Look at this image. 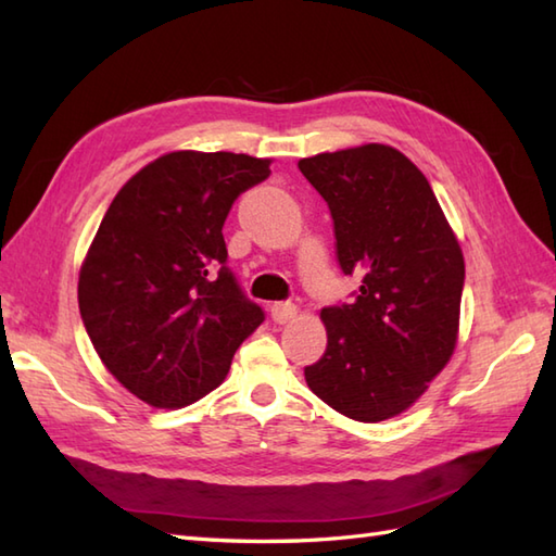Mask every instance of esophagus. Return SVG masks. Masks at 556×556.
Masks as SVG:
<instances>
[{
    "label": "esophagus",
    "instance_id": "esophagus-1",
    "mask_svg": "<svg viewBox=\"0 0 556 556\" xmlns=\"http://www.w3.org/2000/svg\"><path fill=\"white\" fill-rule=\"evenodd\" d=\"M295 313H299V307H295L293 303H275L273 307H269V315H273L277 325H287V321H291L295 317Z\"/></svg>",
    "mask_w": 556,
    "mask_h": 556
}]
</instances>
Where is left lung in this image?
Segmentation results:
<instances>
[{
    "label": "left lung",
    "mask_w": 556,
    "mask_h": 556,
    "mask_svg": "<svg viewBox=\"0 0 556 556\" xmlns=\"http://www.w3.org/2000/svg\"><path fill=\"white\" fill-rule=\"evenodd\" d=\"M327 201L353 303L321 309L327 351L305 367L319 400L355 421L412 407L455 353L464 255L441 203L405 153L363 144L299 161Z\"/></svg>",
    "instance_id": "left-lung-1"
}]
</instances>
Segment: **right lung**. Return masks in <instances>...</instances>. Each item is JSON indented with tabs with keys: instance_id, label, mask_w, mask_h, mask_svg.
<instances>
[{
	"instance_id": "add662e5",
	"label": "right lung",
	"mask_w": 556,
	"mask_h": 556,
	"mask_svg": "<svg viewBox=\"0 0 556 556\" xmlns=\"http://www.w3.org/2000/svg\"><path fill=\"white\" fill-rule=\"evenodd\" d=\"M269 159L173 151L115 193L87 251L77 303L101 363L151 407H185L225 381L265 313L227 267L223 225Z\"/></svg>"
}]
</instances>
